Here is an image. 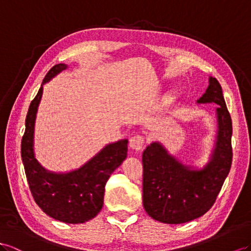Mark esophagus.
<instances>
[{"label": "esophagus", "instance_id": "esophagus-1", "mask_svg": "<svg viewBox=\"0 0 251 251\" xmlns=\"http://www.w3.org/2000/svg\"><path fill=\"white\" fill-rule=\"evenodd\" d=\"M144 145V138L141 136H133L129 140L130 149L134 151H141Z\"/></svg>", "mask_w": 251, "mask_h": 251}]
</instances>
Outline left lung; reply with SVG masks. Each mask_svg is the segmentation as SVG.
Wrapping results in <instances>:
<instances>
[{"mask_svg": "<svg viewBox=\"0 0 251 251\" xmlns=\"http://www.w3.org/2000/svg\"><path fill=\"white\" fill-rule=\"evenodd\" d=\"M197 104L217 105V131L208 163L201 169L183 164L159 141L143 151V207L153 220L183 224L201 217L215 202L232 162V122L214 77Z\"/></svg>", "mask_w": 251, "mask_h": 251, "instance_id": "left-lung-1", "label": "left lung"}]
</instances>
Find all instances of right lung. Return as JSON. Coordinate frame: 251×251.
I'll list each match as a JSON object with an SVG mask.
<instances>
[{
  "label": "right lung",
  "mask_w": 251,
  "mask_h": 251,
  "mask_svg": "<svg viewBox=\"0 0 251 251\" xmlns=\"http://www.w3.org/2000/svg\"><path fill=\"white\" fill-rule=\"evenodd\" d=\"M68 68L58 63L44 77L25 119L21 157L27 182L36 203L49 216L67 224H82L100 213L104 203L106 182L127 156V139L102 147L80 168L67 173L48 171L38 162L34 151V133L43 85Z\"/></svg>",
  "instance_id": "right-lung-1"
}]
</instances>
